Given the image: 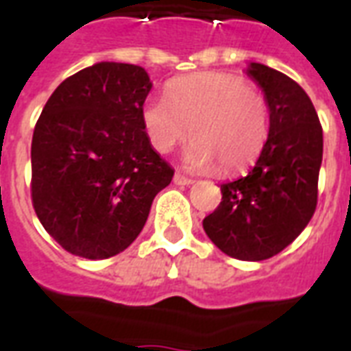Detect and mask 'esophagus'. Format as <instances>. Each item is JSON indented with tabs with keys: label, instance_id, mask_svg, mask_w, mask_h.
<instances>
[{
	"label": "esophagus",
	"instance_id": "esophagus-1",
	"mask_svg": "<svg viewBox=\"0 0 351 351\" xmlns=\"http://www.w3.org/2000/svg\"><path fill=\"white\" fill-rule=\"evenodd\" d=\"M173 183H176V185H179V186H189V185H192V183H194V179L186 178V176H183L181 172H176V173H173Z\"/></svg>",
	"mask_w": 351,
	"mask_h": 351
}]
</instances>
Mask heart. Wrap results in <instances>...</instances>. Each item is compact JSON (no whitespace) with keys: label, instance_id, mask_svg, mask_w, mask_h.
<instances>
[{"label":"heart","instance_id":"1","mask_svg":"<svg viewBox=\"0 0 351 351\" xmlns=\"http://www.w3.org/2000/svg\"><path fill=\"white\" fill-rule=\"evenodd\" d=\"M147 141L159 154H170L185 141L192 144L186 165L237 172L265 147L270 133V105L259 88L229 73H199L168 86L142 109Z\"/></svg>","mask_w":351,"mask_h":351}]
</instances>
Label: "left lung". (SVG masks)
<instances>
[{
	"label": "left lung",
	"instance_id": "left-lung-1",
	"mask_svg": "<svg viewBox=\"0 0 351 351\" xmlns=\"http://www.w3.org/2000/svg\"><path fill=\"white\" fill-rule=\"evenodd\" d=\"M247 73L270 105V133L244 178L220 185L222 202L204 218L216 247L241 261H265L296 239L315 215L322 125L294 79L259 62Z\"/></svg>",
	"mask_w": 351,
	"mask_h": 351
}]
</instances>
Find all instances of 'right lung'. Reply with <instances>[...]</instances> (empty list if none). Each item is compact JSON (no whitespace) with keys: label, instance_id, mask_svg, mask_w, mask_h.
Returning <instances> with one entry per match:
<instances>
[{"label":"right lung","instance_id":"right-lung-1","mask_svg":"<svg viewBox=\"0 0 351 351\" xmlns=\"http://www.w3.org/2000/svg\"><path fill=\"white\" fill-rule=\"evenodd\" d=\"M144 68L97 62L49 96L31 142V199L66 252L109 259L135 241L173 178L147 141Z\"/></svg>","mask_w":351,"mask_h":351}]
</instances>
